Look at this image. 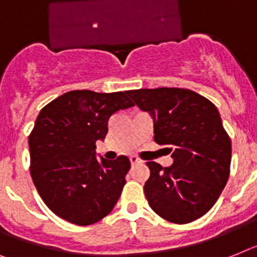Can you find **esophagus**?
Here are the masks:
<instances>
[{"mask_svg":"<svg viewBox=\"0 0 257 257\" xmlns=\"http://www.w3.org/2000/svg\"><path fill=\"white\" fill-rule=\"evenodd\" d=\"M129 159H131V163H132V165H137V163H142V162H144V161H141L139 157H136V155L129 157Z\"/></svg>","mask_w":257,"mask_h":257,"instance_id":"34e87169","label":"esophagus"}]
</instances>
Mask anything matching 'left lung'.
<instances>
[{"instance_id": "8db88e82", "label": "left lung", "mask_w": 257, "mask_h": 257, "mask_svg": "<svg viewBox=\"0 0 257 257\" xmlns=\"http://www.w3.org/2000/svg\"><path fill=\"white\" fill-rule=\"evenodd\" d=\"M128 95L154 120V141L166 145L170 167L148 162L146 200L159 217L188 223L210 210L230 175L231 140L214 104L188 88L131 90Z\"/></svg>"}]
</instances>
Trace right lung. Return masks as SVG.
Segmentation results:
<instances>
[{
    "label": "right lung",
    "mask_w": 257,
    "mask_h": 257,
    "mask_svg": "<svg viewBox=\"0 0 257 257\" xmlns=\"http://www.w3.org/2000/svg\"><path fill=\"white\" fill-rule=\"evenodd\" d=\"M126 94L74 90L39 113L29 137L30 171L44 204L60 218L92 225L116 205L131 161L98 158L95 144L105 139L111 115L135 105Z\"/></svg>",
    "instance_id": "right-lung-1"
}]
</instances>
